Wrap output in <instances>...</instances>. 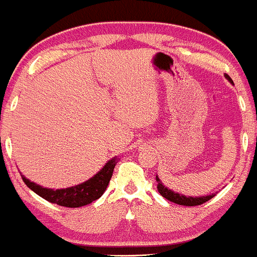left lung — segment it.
I'll return each instance as SVG.
<instances>
[{
	"instance_id": "left-lung-1",
	"label": "left lung",
	"mask_w": 257,
	"mask_h": 257,
	"mask_svg": "<svg viewBox=\"0 0 257 257\" xmlns=\"http://www.w3.org/2000/svg\"><path fill=\"white\" fill-rule=\"evenodd\" d=\"M225 78L227 80L230 81L231 84L232 80L231 78H230L229 75H225ZM156 181L158 182V186H157V189L158 192L161 193V195H162L163 198H166V199H168L169 202L172 203H176V204H179V205H187V207H194V205H200L203 204V203L208 202L209 199H211V198L214 197L215 194H210V195H203V197H186V195L183 194H179V193H174L172 189H168L167 187L163 186L162 182L160 181V178H158L157 176H156Z\"/></svg>"
}]
</instances>
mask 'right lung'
<instances>
[{"instance_id": "right-lung-1", "label": "right lung", "mask_w": 257, "mask_h": 257, "mask_svg": "<svg viewBox=\"0 0 257 257\" xmlns=\"http://www.w3.org/2000/svg\"><path fill=\"white\" fill-rule=\"evenodd\" d=\"M116 163H117V158L113 157L92 178L88 179L84 183L78 184V186L65 188V189L54 190L49 189V188H43L34 182H31L22 174H21V177H22L26 186L43 199L54 203V204L62 205V207L79 208L90 204L104 194L107 186H109L111 177H112V172Z\"/></svg>"}]
</instances>
